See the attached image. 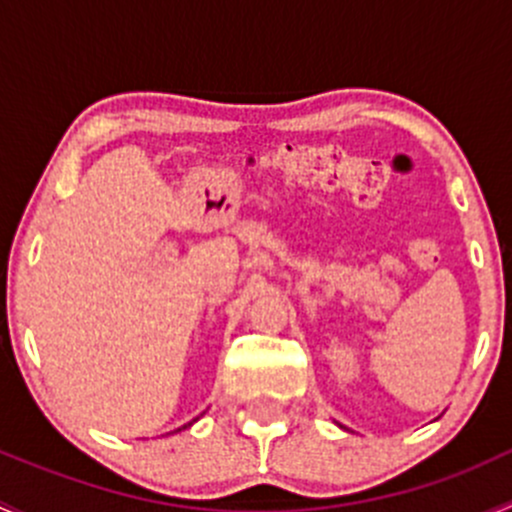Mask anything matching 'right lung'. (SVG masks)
<instances>
[{"label":"right lung","instance_id":"obj_1","mask_svg":"<svg viewBox=\"0 0 512 512\" xmlns=\"http://www.w3.org/2000/svg\"><path fill=\"white\" fill-rule=\"evenodd\" d=\"M188 426H193V423H188ZM188 426H183V428H188ZM178 431H180V428H178Z\"/></svg>","mask_w":512,"mask_h":512}]
</instances>
